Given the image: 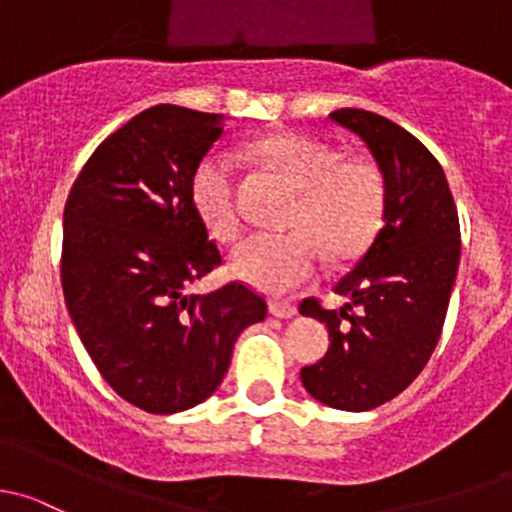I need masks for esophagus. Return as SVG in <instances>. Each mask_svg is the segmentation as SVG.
<instances>
[{"label": "esophagus", "mask_w": 512, "mask_h": 512, "mask_svg": "<svg viewBox=\"0 0 512 512\" xmlns=\"http://www.w3.org/2000/svg\"><path fill=\"white\" fill-rule=\"evenodd\" d=\"M268 310H271V315H276V318H293V315L298 313V308H295L293 303H288V300H271V303H268Z\"/></svg>", "instance_id": "esophagus-1"}]
</instances>
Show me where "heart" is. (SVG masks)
<instances>
[{"label":"heart","instance_id":"obj_1","mask_svg":"<svg viewBox=\"0 0 512 512\" xmlns=\"http://www.w3.org/2000/svg\"><path fill=\"white\" fill-rule=\"evenodd\" d=\"M258 155L300 189L291 234H254L236 249L231 268L241 281L266 293H291L318 273L323 249L333 258H352L370 246L382 226L387 187L370 160H342L330 142L300 133L258 142ZM189 199L199 221L221 244L239 239L236 162L212 150L194 165Z\"/></svg>","mask_w":512,"mask_h":512}]
</instances>
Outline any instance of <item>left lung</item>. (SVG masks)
<instances>
[{
	"mask_svg": "<svg viewBox=\"0 0 512 512\" xmlns=\"http://www.w3.org/2000/svg\"><path fill=\"white\" fill-rule=\"evenodd\" d=\"M330 120L372 152L387 204L367 254L335 286L347 303H300V313L330 333L325 357L303 367L300 379L328 407L367 412L404 392L429 362L456 281L461 229L439 160L412 133L360 108H340Z\"/></svg>",
	"mask_w": 512,
	"mask_h": 512,
	"instance_id": "8db88e82",
	"label": "left lung"
}]
</instances>
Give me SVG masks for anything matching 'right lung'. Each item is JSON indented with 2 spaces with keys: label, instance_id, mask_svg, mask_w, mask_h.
<instances>
[{
  "label": "right lung",
  "instance_id": "add662e5",
  "mask_svg": "<svg viewBox=\"0 0 512 512\" xmlns=\"http://www.w3.org/2000/svg\"><path fill=\"white\" fill-rule=\"evenodd\" d=\"M221 130L217 113L142 110L88 157L63 209L61 286L76 333L105 382L150 414L204 402L241 330L266 318L246 283L187 293L221 266L189 199Z\"/></svg>",
  "mask_w": 512,
  "mask_h": 512
}]
</instances>
